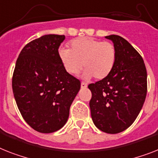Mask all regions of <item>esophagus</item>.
<instances>
[{
    "mask_svg": "<svg viewBox=\"0 0 158 158\" xmlns=\"http://www.w3.org/2000/svg\"><path fill=\"white\" fill-rule=\"evenodd\" d=\"M81 87L82 89L86 88L87 84H86V83H85V82H81Z\"/></svg>",
    "mask_w": 158,
    "mask_h": 158,
    "instance_id": "obj_1",
    "label": "esophagus"
}]
</instances>
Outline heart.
<instances>
[{
	"label": "heart",
	"mask_w": 158,
	"mask_h": 158,
	"mask_svg": "<svg viewBox=\"0 0 158 158\" xmlns=\"http://www.w3.org/2000/svg\"><path fill=\"white\" fill-rule=\"evenodd\" d=\"M59 57L65 71L77 75L85 68V78L104 79L112 72L116 61V48L110 42L84 37L70 42L69 49L60 48Z\"/></svg>",
	"instance_id": "heart-1"
}]
</instances>
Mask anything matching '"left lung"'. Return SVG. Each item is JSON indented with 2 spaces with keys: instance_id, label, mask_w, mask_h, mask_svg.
<instances>
[{
  "instance_id": "8db88e82",
  "label": "left lung",
  "mask_w": 158,
  "mask_h": 158,
  "mask_svg": "<svg viewBox=\"0 0 158 158\" xmlns=\"http://www.w3.org/2000/svg\"><path fill=\"white\" fill-rule=\"evenodd\" d=\"M116 48V61L109 75L92 83L89 101L94 125L106 133L116 134L131 126L147 94V71L143 58L121 36H106Z\"/></svg>"
}]
</instances>
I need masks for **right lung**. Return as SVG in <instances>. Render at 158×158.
Instances as JSON below:
<instances>
[{
	"label": "right lung",
	"instance_id": "add662e5",
	"mask_svg": "<svg viewBox=\"0 0 158 158\" xmlns=\"http://www.w3.org/2000/svg\"><path fill=\"white\" fill-rule=\"evenodd\" d=\"M64 35H46L32 40L16 61L12 87L18 110L28 124L42 133L63 127L80 81L65 71L58 54Z\"/></svg>",
	"mask_w": 158,
	"mask_h": 158
}]
</instances>
